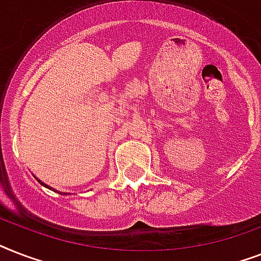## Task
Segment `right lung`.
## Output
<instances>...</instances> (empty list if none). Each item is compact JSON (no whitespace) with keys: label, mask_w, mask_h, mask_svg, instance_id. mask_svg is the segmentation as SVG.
I'll return each mask as SVG.
<instances>
[{"label":"right lung","mask_w":261,"mask_h":261,"mask_svg":"<svg viewBox=\"0 0 261 261\" xmlns=\"http://www.w3.org/2000/svg\"><path fill=\"white\" fill-rule=\"evenodd\" d=\"M38 181L40 182L42 186L46 187V188H48V190H51V187H48V186H47V184H44V182H42V181H40V180H39V178H38ZM54 191H55V190H54ZM55 192H58V194H61V195H67V194H65V192H59V191H55Z\"/></svg>","instance_id":"right-lung-1"}]
</instances>
